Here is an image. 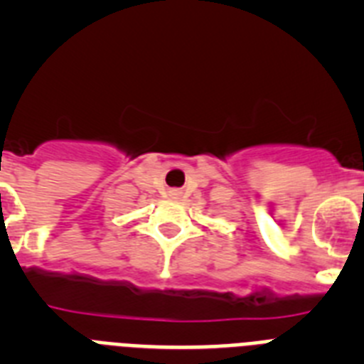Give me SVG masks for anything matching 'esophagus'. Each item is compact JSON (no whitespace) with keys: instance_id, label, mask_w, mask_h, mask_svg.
Segmentation results:
<instances>
[{"instance_id":"1","label":"esophagus","mask_w":364,"mask_h":364,"mask_svg":"<svg viewBox=\"0 0 364 364\" xmlns=\"http://www.w3.org/2000/svg\"><path fill=\"white\" fill-rule=\"evenodd\" d=\"M169 195H171V198H180L178 189H171V191H169Z\"/></svg>"}]
</instances>
